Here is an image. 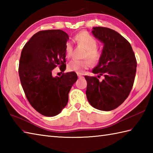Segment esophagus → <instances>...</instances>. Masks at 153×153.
<instances>
[{
  "instance_id": "34e87169",
  "label": "esophagus",
  "mask_w": 153,
  "mask_h": 153,
  "mask_svg": "<svg viewBox=\"0 0 153 153\" xmlns=\"http://www.w3.org/2000/svg\"><path fill=\"white\" fill-rule=\"evenodd\" d=\"M77 76H78L79 78H83V77L82 75L80 74H77Z\"/></svg>"
}]
</instances>
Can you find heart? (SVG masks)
Masks as SVG:
<instances>
[{
	"label": "heart",
	"mask_w": 153,
	"mask_h": 153,
	"mask_svg": "<svg viewBox=\"0 0 153 153\" xmlns=\"http://www.w3.org/2000/svg\"><path fill=\"white\" fill-rule=\"evenodd\" d=\"M75 41L79 45L83 47L86 49L84 58H89L93 64L98 62L101 58V52L97 48L98 42L93 35L86 31H82L76 35ZM74 47L72 43L68 42L65 47L66 56L70 58L72 55ZM89 60L85 59L83 60H71L68 64V70L70 71H75L77 74H83L85 70L91 67V63Z\"/></svg>",
	"instance_id": "heart-1"
}]
</instances>
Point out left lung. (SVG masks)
Instances as JSON below:
<instances>
[{"instance_id":"8db88e82","label":"left lung","mask_w":153,"mask_h":153,"mask_svg":"<svg viewBox=\"0 0 153 153\" xmlns=\"http://www.w3.org/2000/svg\"><path fill=\"white\" fill-rule=\"evenodd\" d=\"M94 36L104 43L101 58L93 74L105 77L85 76L86 95L95 108L110 111L128 98L134 85L137 60L130 43L116 31L103 27H93Z\"/></svg>"}]
</instances>
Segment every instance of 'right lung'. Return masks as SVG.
I'll return each instance as SVG.
<instances>
[{
  "mask_svg": "<svg viewBox=\"0 0 153 153\" xmlns=\"http://www.w3.org/2000/svg\"><path fill=\"white\" fill-rule=\"evenodd\" d=\"M68 35L60 30L40 31L23 48L18 72L25 97L33 108L45 116L58 114L68 101V93L77 79L74 71L53 77V69H66L65 47Z\"/></svg>",
  "mask_w": 153,
  "mask_h": 153,
  "instance_id": "add662e5",
  "label": "right lung"
}]
</instances>
